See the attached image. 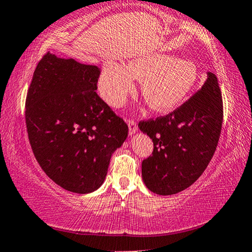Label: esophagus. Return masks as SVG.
<instances>
[{"label": "esophagus", "instance_id": "obj_1", "mask_svg": "<svg viewBox=\"0 0 252 252\" xmlns=\"http://www.w3.org/2000/svg\"><path fill=\"white\" fill-rule=\"evenodd\" d=\"M127 126H129V133L130 134H133V133H136L137 132V130H138V126H137V123H136V121H134V120H127Z\"/></svg>", "mask_w": 252, "mask_h": 252}]
</instances>
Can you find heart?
<instances>
[{
    "label": "heart",
    "mask_w": 252,
    "mask_h": 252,
    "mask_svg": "<svg viewBox=\"0 0 252 252\" xmlns=\"http://www.w3.org/2000/svg\"><path fill=\"white\" fill-rule=\"evenodd\" d=\"M143 80L141 94L155 112L168 113L185 101L197 80V68L189 60L164 54H148L130 60L127 66L108 62L99 76L101 97L112 106H121Z\"/></svg>",
    "instance_id": "1"
}]
</instances>
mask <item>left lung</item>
Instances as JSON below:
<instances>
[{
    "label": "left lung",
    "mask_w": 252,
    "mask_h": 252,
    "mask_svg": "<svg viewBox=\"0 0 252 252\" xmlns=\"http://www.w3.org/2000/svg\"><path fill=\"white\" fill-rule=\"evenodd\" d=\"M221 123V92L211 72L201 89L170 114L140 121L139 129L154 144L153 153L141 163L147 189L172 195L195 183L214 157Z\"/></svg>",
    "instance_id": "8db88e82"
}]
</instances>
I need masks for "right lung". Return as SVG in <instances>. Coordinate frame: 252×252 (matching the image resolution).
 <instances>
[{"label":"right lung","instance_id":"add662e5","mask_svg":"<svg viewBox=\"0 0 252 252\" xmlns=\"http://www.w3.org/2000/svg\"><path fill=\"white\" fill-rule=\"evenodd\" d=\"M100 69L47 52L26 97V126L35 158L49 178L73 193L101 186L127 126L97 94Z\"/></svg>","mask_w":252,"mask_h":252}]
</instances>
